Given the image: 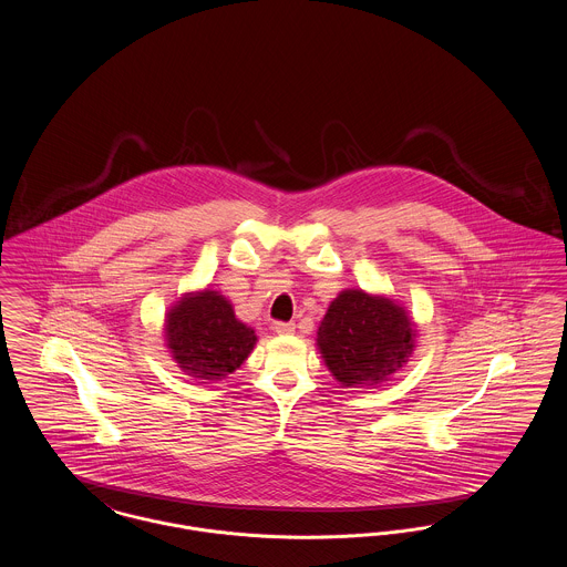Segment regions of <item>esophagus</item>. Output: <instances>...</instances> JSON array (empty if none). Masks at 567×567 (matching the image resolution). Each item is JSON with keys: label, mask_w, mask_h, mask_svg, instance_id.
<instances>
[{"label": "esophagus", "mask_w": 567, "mask_h": 567, "mask_svg": "<svg viewBox=\"0 0 567 567\" xmlns=\"http://www.w3.org/2000/svg\"><path fill=\"white\" fill-rule=\"evenodd\" d=\"M274 331H276V333H293V331H296V323L276 321V323H274Z\"/></svg>", "instance_id": "obj_1"}]
</instances>
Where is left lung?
Instances as JSON below:
<instances>
[{
	"label": "left lung",
	"mask_w": 567,
	"mask_h": 567,
	"mask_svg": "<svg viewBox=\"0 0 567 567\" xmlns=\"http://www.w3.org/2000/svg\"><path fill=\"white\" fill-rule=\"evenodd\" d=\"M414 324L391 299L342 291L319 327V349L327 368L344 386L378 384L408 361Z\"/></svg>",
	"instance_id": "8db88e82"
}]
</instances>
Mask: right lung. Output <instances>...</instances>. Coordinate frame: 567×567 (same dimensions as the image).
Returning <instances> with one entry per match:
<instances>
[{"label":"right lung","instance_id":"1","mask_svg":"<svg viewBox=\"0 0 567 567\" xmlns=\"http://www.w3.org/2000/svg\"><path fill=\"white\" fill-rule=\"evenodd\" d=\"M167 349L176 363L202 380H220L244 363L255 331L240 323L231 303L216 291L183 297L165 321Z\"/></svg>","mask_w":567,"mask_h":567}]
</instances>
